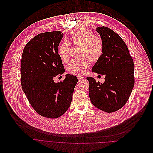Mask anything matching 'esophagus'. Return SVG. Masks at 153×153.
<instances>
[{
  "mask_svg": "<svg viewBox=\"0 0 153 153\" xmlns=\"http://www.w3.org/2000/svg\"><path fill=\"white\" fill-rule=\"evenodd\" d=\"M78 81H81V80L84 79V77L81 76H78Z\"/></svg>",
  "mask_w": 153,
  "mask_h": 153,
  "instance_id": "1",
  "label": "esophagus"
}]
</instances>
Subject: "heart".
Masks as SVG:
<instances>
[{
    "label": "heart",
    "instance_id": "b5f03b06",
    "mask_svg": "<svg viewBox=\"0 0 153 153\" xmlns=\"http://www.w3.org/2000/svg\"><path fill=\"white\" fill-rule=\"evenodd\" d=\"M72 43L75 46H82V56L88 57L91 62H97L103 53L104 43L102 39L94 36L93 32L85 27L74 29L71 33ZM71 43L67 40L61 44L58 49V54L65 62L71 58ZM90 66L88 58L74 59L69 64L68 69L69 72L81 75L85 74Z\"/></svg>",
    "mask_w": 153,
    "mask_h": 153
}]
</instances>
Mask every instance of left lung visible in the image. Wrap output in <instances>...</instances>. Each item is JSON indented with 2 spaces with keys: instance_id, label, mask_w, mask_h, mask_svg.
<instances>
[{
  "instance_id": "obj_1",
  "label": "left lung",
  "mask_w": 153,
  "mask_h": 153,
  "mask_svg": "<svg viewBox=\"0 0 153 153\" xmlns=\"http://www.w3.org/2000/svg\"><path fill=\"white\" fill-rule=\"evenodd\" d=\"M104 43L103 53L92 68L104 75L105 82L88 77L89 97L94 106L107 113L116 111L127 102L134 85V62L122 38L106 26L98 27Z\"/></svg>"
}]
</instances>
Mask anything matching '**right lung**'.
Listing matches in <instances>:
<instances>
[{
	"instance_id": "right-lung-1",
	"label": "right lung",
	"mask_w": 153,
	"mask_h": 153,
	"mask_svg": "<svg viewBox=\"0 0 153 153\" xmlns=\"http://www.w3.org/2000/svg\"><path fill=\"white\" fill-rule=\"evenodd\" d=\"M63 37L60 30L38 34L26 45L21 60V85L28 101L38 114L51 119L68 110L78 82L69 74L63 81H53L65 72L58 53Z\"/></svg>"
}]
</instances>
